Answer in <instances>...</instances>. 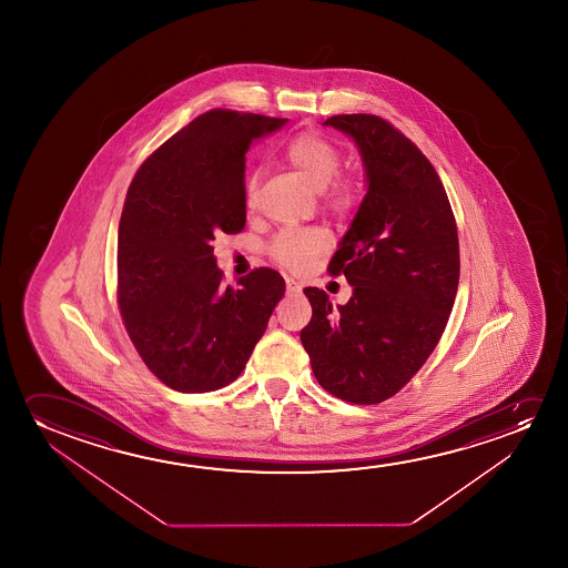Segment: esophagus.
Listing matches in <instances>:
<instances>
[{"label": "esophagus", "instance_id": "1", "mask_svg": "<svg viewBox=\"0 0 568 568\" xmlns=\"http://www.w3.org/2000/svg\"><path fill=\"white\" fill-rule=\"evenodd\" d=\"M301 291H303V288H301V285H298V283H296V281L293 280V277H287L288 295H301Z\"/></svg>", "mask_w": 568, "mask_h": 568}]
</instances>
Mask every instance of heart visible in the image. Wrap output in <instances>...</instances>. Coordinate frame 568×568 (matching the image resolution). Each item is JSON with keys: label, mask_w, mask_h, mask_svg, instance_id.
Returning <instances> with one entry per match:
<instances>
[{"label": "heart", "mask_w": 568, "mask_h": 568, "mask_svg": "<svg viewBox=\"0 0 568 568\" xmlns=\"http://www.w3.org/2000/svg\"><path fill=\"white\" fill-rule=\"evenodd\" d=\"M285 163L320 192L322 207L335 219H351L363 203V184L357 176L342 171L343 151L335 141L316 132L298 133L283 149ZM257 174H250L244 184V202L256 205ZM326 239L316 231H281L270 242V256L288 270H301L324 248Z\"/></svg>", "instance_id": "b5f03b06"}]
</instances>
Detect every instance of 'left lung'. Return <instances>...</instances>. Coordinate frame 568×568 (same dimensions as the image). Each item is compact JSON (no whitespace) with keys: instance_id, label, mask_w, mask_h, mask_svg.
<instances>
[{"instance_id":"obj_1","label":"left lung","mask_w":568,"mask_h":568,"mask_svg":"<svg viewBox=\"0 0 568 568\" xmlns=\"http://www.w3.org/2000/svg\"><path fill=\"white\" fill-rule=\"evenodd\" d=\"M326 124L357 141L368 190L327 265L353 296L334 311L326 291L304 288L312 318L301 342L322 388L376 405L419 373L443 337L458 291V226L435 166L388 120L337 114Z\"/></svg>"}]
</instances>
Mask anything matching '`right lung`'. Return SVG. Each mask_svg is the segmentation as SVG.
<instances>
[{
	"instance_id": "1",
	"label": "right lung",
	"mask_w": 568,
	"mask_h": 568,
	"mask_svg": "<svg viewBox=\"0 0 568 568\" xmlns=\"http://www.w3.org/2000/svg\"><path fill=\"white\" fill-rule=\"evenodd\" d=\"M285 122L210 110L155 149L128 187L118 308L143 363L176 392L203 394L236 381L285 295L272 267L225 285L211 244L244 231V155Z\"/></svg>"
}]
</instances>
